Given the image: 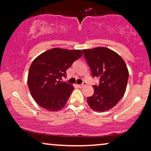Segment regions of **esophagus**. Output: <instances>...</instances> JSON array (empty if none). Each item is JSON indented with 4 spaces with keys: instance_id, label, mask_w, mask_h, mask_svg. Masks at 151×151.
Masks as SVG:
<instances>
[{
    "instance_id": "obj_1",
    "label": "esophagus",
    "mask_w": 151,
    "mask_h": 151,
    "mask_svg": "<svg viewBox=\"0 0 151 151\" xmlns=\"http://www.w3.org/2000/svg\"><path fill=\"white\" fill-rule=\"evenodd\" d=\"M86 85V82H83V83H81V84H79V85H78V87H79V88H83L84 86Z\"/></svg>"
}]
</instances>
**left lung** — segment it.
Returning a JSON list of instances; mask_svg holds the SVG:
<instances>
[{"label":"left lung","instance_id":"left-lung-1","mask_svg":"<svg viewBox=\"0 0 151 151\" xmlns=\"http://www.w3.org/2000/svg\"><path fill=\"white\" fill-rule=\"evenodd\" d=\"M86 63L92 77L99 78L93 86V95L87 98L88 105L95 111L104 112L117 104L126 92L128 70L120 56L106 47L83 50Z\"/></svg>","mask_w":151,"mask_h":151}]
</instances>
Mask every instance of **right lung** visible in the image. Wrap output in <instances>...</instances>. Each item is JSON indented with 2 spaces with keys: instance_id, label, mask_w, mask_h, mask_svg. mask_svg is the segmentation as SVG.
<instances>
[{
  "instance_id": "1",
  "label": "right lung",
  "mask_w": 151,
  "mask_h": 151,
  "mask_svg": "<svg viewBox=\"0 0 151 151\" xmlns=\"http://www.w3.org/2000/svg\"><path fill=\"white\" fill-rule=\"evenodd\" d=\"M82 55L79 50L53 48L34 60L28 72L27 85L38 105L50 111L64 107L74 88L61 81V78L66 77V70Z\"/></svg>"
}]
</instances>
